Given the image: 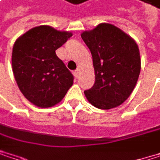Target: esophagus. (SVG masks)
<instances>
[{
  "mask_svg": "<svg viewBox=\"0 0 160 160\" xmlns=\"http://www.w3.org/2000/svg\"><path fill=\"white\" fill-rule=\"evenodd\" d=\"M78 74H79V70L78 69H76V70L73 71V75L75 76V78H78Z\"/></svg>",
  "mask_w": 160,
  "mask_h": 160,
  "instance_id": "1",
  "label": "esophagus"
}]
</instances>
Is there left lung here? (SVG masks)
Here are the masks:
<instances>
[{"mask_svg":"<svg viewBox=\"0 0 160 160\" xmlns=\"http://www.w3.org/2000/svg\"><path fill=\"white\" fill-rule=\"evenodd\" d=\"M81 38L90 49L95 73L93 86L84 91L97 108L110 109L121 105L133 91L141 70L136 42L118 28L100 24Z\"/></svg>","mask_w":160,"mask_h":160,"instance_id":"8db88e82","label":"left lung"}]
</instances>
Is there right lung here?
<instances>
[{
	"label": "right lung",
	"mask_w": 160,
	"mask_h": 160,
	"mask_svg": "<svg viewBox=\"0 0 160 160\" xmlns=\"http://www.w3.org/2000/svg\"><path fill=\"white\" fill-rule=\"evenodd\" d=\"M72 34L49 26L33 28L16 41L12 52L15 79L24 96L39 108L59 103L74 77L55 51Z\"/></svg>",
	"instance_id": "obj_1"
}]
</instances>
